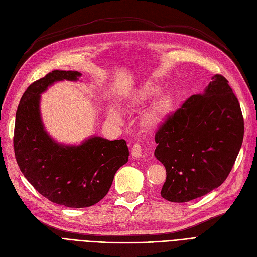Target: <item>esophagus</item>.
Masks as SVG:
<instances>
[{
	"mask_svg": "<svg viewBox=\"0 0 257 257\" xmlns=\"http://www.w3.org/2000/svg\"><path fill=\"white\" fill-rule=\"evenodd\" d=\"M131 156L132 158H140L142 156V146L139 143H135L134 146L131 147Z\"/></svg>",
	"mask_w": 257,
	"mask_h": 257,
	"instance_id": "34e87169",
	"label": "esophagus"
}]
</instances>
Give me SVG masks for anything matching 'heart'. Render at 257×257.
<instances>
[{
	"instance_id": "1",
	"label": "heart",
	"mask_w": 257,
	"mask_h": 257,
	"mask_svg": "<svg viewBox=\"0 0 257 257\" xmlns=\"http://www.w3.org/2000/svg\"><path fill=\"white\" fill-rule=\"evenodd\" d=\"M159 93H160V89L158 87L146 86L141 89L140 92L136 95V97L132 99V104L135 106L143 105L147 102H150L152 99H154ZM170 107H171V103L168 99L165 98L160 99V100L157 101L145 114L144 125L147 128L158 127L164 119V117L167 116V114L170 111ZM110 115L114 120H119V115L115 111H112Z\"/></svg>"
}]
</instances>
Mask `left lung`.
<instances>
[{
	"instance_id": "1",
	"label": "left lung",
	"mask_w": 257,
	"mask_h": 257,
	"mask_svg": "<svg viewBox=\"0 0 257 257\" xmlns=\"http://www.w3.org/2000/svg\"><path fill=\"white\" fill-rule=\"evenodd\" d=\"M156 131L155 156L165 167L161 196L174 203L201 197L221 186L241 147L244 122L228 81L216 74Z\"/></svg>"
}]
</instances>
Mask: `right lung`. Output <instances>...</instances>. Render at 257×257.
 <instances>
[{
  "instance_id": "right-lung-1",
  "label": "right lung",
  "mask_w": 257,
  "mask_h": 257,
  "mask_svg": "<svg viewBox=\"0 0 257 257\" xmlns=\"http://www.w3.org/2000/svg\"><path fill=\"white\" fill-rule=\"evenodd\" d=\"M78 71L53 70L27 88L16 113L15 157L22 174L52 203L71 208L95 205L109 192L115 173L127 163L126 141L93 137L79 146L57 144L45 131L39 99L56 81H76Z\"/></svg>"
}]
</instances>
